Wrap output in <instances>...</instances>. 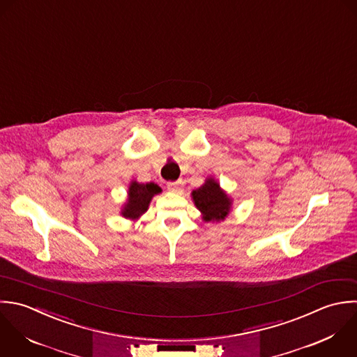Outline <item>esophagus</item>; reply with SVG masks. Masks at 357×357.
I'll return each mask as SVG.
<instances>
[{
  "label": "esophagus",
  "mask_w": 357,
  "mask_h": 357,
  "mask_svg": "<svg viewBox=\"0 0 357 357\" xmlns=\"http://www.w3.org/2000/svg\"><path fill=\"white\" fill-rule=\"evenodd\" d=\"M167 188L169 192H174V193H179L182 190V186H181V182H168L167 183Z\"/></svg>",
  "instance_id": "1"
}]
</instances>
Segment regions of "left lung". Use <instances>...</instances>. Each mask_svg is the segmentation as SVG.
<instances>
[{
	"instance_id": "8db88e82",
	"label": "left lung",
	"mask_w": 357,
	"mask_h": 357,
	"mask_svg": "<svg viewBox=\"0 0 357 357\" xmlns=\"http://www.w3.org/2000/svg\"><path fill=\"white\" fill-rule=\"evenodd\" d=\"M192 200L196 208L202 213V220L204 222L224 221L229 215L234 204L232 197L213 176L206 178L204 183L192 192Z\"/></svg>"
}]
</instances>
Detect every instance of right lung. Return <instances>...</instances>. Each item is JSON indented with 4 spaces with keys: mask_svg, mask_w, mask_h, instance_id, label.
<instances>
[{
    "mask_svg": "<svg viewBox=\"0 0 357 357\" xmlns=\"http://www.w3.org/2000/svg\"><path fill=\"white\" fill-rule=\"evenodd\" d=\"M161 192V188L154 182L140 183L135 179L130 181L126 202L121 207V215L126 220L137 221L149 210L153 197Z\"/></svg>",
    "mask_w": 357,
    "mask_h": 357,
    "instance_id": "add662e5",
    "label": "right lung"
}]
</instances>
